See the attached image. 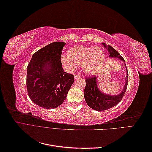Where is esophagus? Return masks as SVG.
<instances>
[{"instance_id": "obj_1", "label": "esophagus", "mask_w": 152, "mask_h": 152, "mask_svg": "<svg viewBox=\"0 0 152 152\" xmlns=\"http://www.w3.org/2000/svg\"><path fill=\"white\" fill-rule=\"evenodd\" d=\"M75 79H79V78L81 77V75L80 74H75Z\"/></svg>"}]
</instances>
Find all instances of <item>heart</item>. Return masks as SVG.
Returning a JSON list of instances; mask_svg holds the SVG:
<instances>
[{
	"mask_svg": "<svg viewBox=\"0 0 152 152\" xmlns=\"http://www.w3.org/2000/svg\"><path fill=\"white\" fill-rule=\"evenodd\" d=\"M68 54H63L61 63L68 72H73L81 65L83 72L87 75H93L99 73L104 63V54L102 49L97 47L79 45L70 48Z\"/></svg>",
	"mask_w": 152,
	"mask_h": 152,
	"instance_id": "b5f03b06",
	"label": "heart"
}]
</instances>
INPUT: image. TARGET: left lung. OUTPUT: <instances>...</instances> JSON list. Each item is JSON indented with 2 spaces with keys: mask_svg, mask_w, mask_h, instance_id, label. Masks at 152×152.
<instances>
[{
  "mask_svg": "<svg viewBox=\"0 0 152 152\" xmlns=\"http://www.w3.org/2000/svg\"><path fill=\"white\" fill-rule=\"evenodd\" d=\"M102 44L103 46L107 49L110 58H118L124 62V65L126 67L124 58L115 49H114L111 45H107V44L104 43ZM126 73V82L123 90L120 94L116 96L107 94L101 92L98 87L97 77L96 76H92L86 78V85L84 89V98L87 105L92 109L97 110V111H104V110H107L117 105L122 100L127 89L128 79L127 70Z\"/></svg>",
  "mask_w": 152,
  "mask_h": 152,
  "instance_id": "1",
  "label": "left lung"
}]
</instances>
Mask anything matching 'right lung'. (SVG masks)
Segmentation results:
<instances>
[{"label": "right lung", "instance_id": "add662e5", "mask_svg": "<svg viewBox=\"0 0 152 152\" xmlns=\"http://www.w3.org/2000/svg\"><path fill=\"white\" fill-rule=\"evenodd\" d=\"M66 44L55 42L39 49L27 66L26 87L32 102L53 109L61 105L74 82V77L64 72L61 63Z\"/></svg>", "mask_w": 152, "mask_h": 152}]
</instances>
